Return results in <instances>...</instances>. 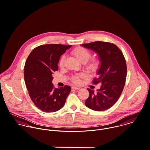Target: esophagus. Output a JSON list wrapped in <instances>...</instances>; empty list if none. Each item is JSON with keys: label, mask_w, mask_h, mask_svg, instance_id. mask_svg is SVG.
<instances>
[{"label": "esophagus", "mask_w": 150, "mask_h": 150, "mask_svg": "<svg viewBox=\"0 0 150 150\" xmlns=\"http://www.w3.org/2000/svg\"><path fill=\"white\" fill-rule=\"evenodd\" d=\"M72 88H73V89H74V90H79V89H80V87H76V86H73V87H72Z\"/></svg>", "instance_id": "1"}]
</instances>
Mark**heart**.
<instances>
[{
  "mask_svg": "<svg viewBox=\"0 0 150 150\" xmlns=\"http://www.w3.org/2000/svg\"><path fill=\"white\" fill-rule=\"evenodd\" d=\"M72 54L81 63H86V68L90 71H96L99 66H100V62L97 59H93L90 62L86 63L88 61L90 58L91 57V54L90 52L87 50V49L82 47H78L74 49L71 52ZM65 62V56L63 55L59 61V66L60 67H62L64 66V63ZM86 77V74L84 73H80L74 75L71 77V80L75 84H79L80 82V79H83Z\"/></svg>",
  "mask_w": 150,
  "mask_h": 150,
  "instance_id": "b5f03b06",
  "label": "heart"
}]
</instances>
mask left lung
Here are the masks:
<instances>
[{"instance_id":"obj_1","label":"left lung","mask_w":150,"mask_h":150,"mask_svg":"<svg viewBox=\"0 0 150 150\" xmlns=\"http://www.w3.org/2000/svg\"><path fill=\"white\" fill-rule=\"evenodd\" d=\"M81 46L94 51L100 62L98 76L93 80L95 84H101L100 88L96 93L87 88L89 97L85 105L94 111L106 110L117 101L123 90L127 76L125 58L120 49L111 43L97 41Z\"/></svg>"}]
</instances>
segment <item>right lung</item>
Masks as SVG:
<instances>
[{
  "label": "right lung",
  "mask_w": 150,
  "mask_h": 150,
  "mask_svg": "<svg viewBox=\"0 0 150 150\" xmlns=\"http://www.w3.org/2000/svg\"><path fill=\"white\" fill-rule=\"evenodd\" d=\"M71 45L50 44L34 49L24 68V78L30 97L35 105L46 112H55L64 105L71 91L69 86L54 88L52 74L58 71L60 56Z\"/></svg>",
  "instance_id": "right-lung-1"
}]
</instances>
